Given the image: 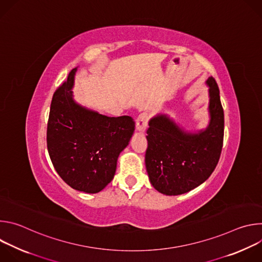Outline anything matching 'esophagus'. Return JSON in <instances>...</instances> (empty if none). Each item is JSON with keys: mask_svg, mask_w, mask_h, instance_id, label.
Segmentation results:
<instances>
[{"mask_svg": "<svg viewBox=\"0 0 262 262\" xmlns=\"http://www.w3.org/2000/svg\"><path fill=\"white\" fill-rule=\"evenodd\" d=\"M147 122H148V116L146 113H142L138 116L137 118V129L139 132H144L146 129V126H147Z\"/></svg>", "mask_w": 262, "mask_h": 262, "instance_id": "1", "label": "esophagus"}]
</instances>
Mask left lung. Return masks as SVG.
<instances>
[{
    "label": "left lung",
    "mask_w": 262,
    "mask_h": 262,
    "mask_svg": "<svg viewBox=\"0 0 262 262\" xmlns=\"http://www.w3.org/2000/svg\"><path fill=\"white\" fill-rule=\"evenodd\" d=\"M209 87L206 128L188 132L166 114L149 120L145 165L154 188L167 196L188 193L203 183L215 169L224 138V111L212 77Z\"/></svg>",
    "instance_id": "1"
}]
</instances>
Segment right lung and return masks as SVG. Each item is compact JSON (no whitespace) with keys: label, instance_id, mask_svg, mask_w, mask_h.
I'll return each mask as SVG.
<instances>
[{"label":"right lung","instance_id":"1","mask_svg":"<svg viewBox=\"0 0 262 262\" xmlns=\"http://www.w3.org/2000/svg\"><path fill=\"white\" fill-rule=\"evenodd\" d=\"M73 68L54 93L47 143L59 176L72 189L96 194L114 178L118 157L135 130L129 116L108 117L73 98Z\"/></svg>","mask_w":262,"mask_h":262}]
</instances>
